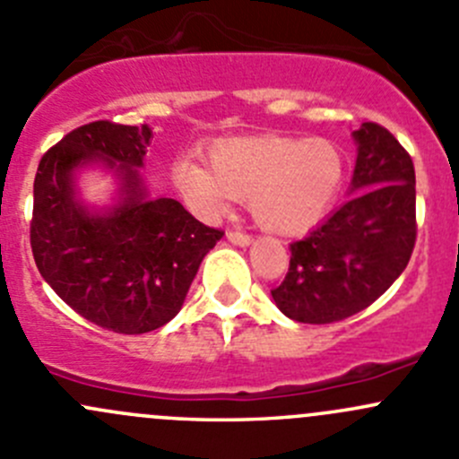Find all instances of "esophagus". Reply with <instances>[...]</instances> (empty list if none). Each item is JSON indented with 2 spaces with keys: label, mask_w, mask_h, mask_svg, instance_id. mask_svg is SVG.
<instances>
[{
  "label": "esophagus",
  "mask_w": 459,
  "mask_h": 459,
  "mask_svg": "<svg viewBox=\"0 0 459 459\" xmlns=\"http://www.w3.org/2000/svg\"><path fill=\"white\" fill-rule=\"evenodd\" d=\"M226 238H229V242L238 244V247H248V244L253 242V235L244 233V230H233V229H230L229 233H226Z\"/></svg>",
  "instance_id": "obj_1"
}]
</instances>
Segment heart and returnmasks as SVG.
I'll list each match as a JSON object with an SVG mask.
<instances>
[{"label":"heart","mask_w":459,"mask_h":459,"mask_svg":"<svg viewBox=\"0 0 459 459\" xmlns=\"http://www.w3.org/2000/svg\"><path fill=\"white\" fill-rule=\"evenodd\" d=\"M206 166L175 161L173 186L200 215H217L230 200H248L264 229L295 235L317 224L344 184L346 160L322 137H226L206 148Z\"/></svg>","instance_id":"b5f03b06"}]
</instances>
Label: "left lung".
<instances>
[{
    "mask_svg": "<svg viewBox=\"0 0 459 459\" xmlns=\"http://www.w3.org/2000/svg\"><path fill=\"white\" fill-rule=\"evenodd\" d=\"M355 195L290 244L277 308L302 324H333L371 307L409 264L418 238L415 169L406 148L375 122L355 131Z\"/></svg>",
    "mask_w": 459,
    "mask_h": 459,
    "instance_id": "left-lung-1",
    "label": "left lung"
}]
</instances>
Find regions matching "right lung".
Listing matches in <instances>:
<instances>
[{
  "label": "right lung",
  "instance_id": "obj_1",
  "mask_svg": "<svg viewBox=\"0 0 459 459\" xmlns=\"http://www.w3.org/2000/svg\"><path fill=\"white\" fill-rule=\"evenodd\" d=\"M148 124L97 119L44 152L35 175L30 248L41 277L75 313L97 326L140 335L182 308L204 255L224 230L197 221L178 200H148L140 175ZM101 156L120 161L125 202L91 216L72 197V169Z\"/></svg>",
  "mask_w": 459,
  "mask_h": 459
}]
</instances>
